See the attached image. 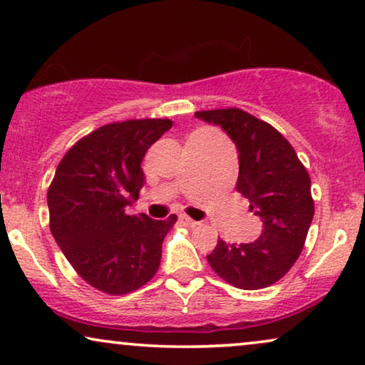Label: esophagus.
Returning <instances> with one entry per match:
<instances>
[{
	"label": "esophagus",
	"mask_w": 365,
	"mask_h": 365,
	"mask_svg": "<svg viewBox=\"0 0 365 365\" xmlns=\"http://www.w3.org/2000/svg\"><path fill=\"white\" fill-rule=\"evenodd\" d=\"M178 222H180L183 227H197L198 225V222H195V220L187 217V215H180V217H178Z\"/></svg>",
	"instance_id": "esophagus-1"
}]
</instances>
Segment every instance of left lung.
Wrapping results in <instances>:
<instances>
[{"mask_svg":"<svg viewBox=\"0 0 365 365\" xmlns=\"http://www.w3.org/2000/svg\"><path fill=\"white\" fill-rule=\"evenodd\" d=\"M220 125L238 150L236 192L263 222L253 243H218L207 259L215 273L240 289H261L279 281L299 258L314 217L309 173L291 143L273 125L241 109L195 112Z\"/></svg>","mask_w":365,"mask_h":365,"instance_id":"8db88e82","label":"left lung"}]
</instances>
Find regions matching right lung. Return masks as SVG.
Returning <instances> with one entry per match:
<instances>
[{
	"label": "right lung",
	"instance_id": "right-lung-1",
	"mask_svg": "<svg viewBox=\"0 0 365 365\" xmlns=\"http://www.w3.org/2000/svg\"><path fill=\"white\" fill-rule=\"evenodd\" d=\"M168 119L102 125L73 145L48 190L49 228L73 268L92 287L127 294L157 273L162 243L177 215L152 220L125 208L145 183L140 163Z\"/></svg>",
	"mask_w": 365,
	"mask_h": 365
}]
</instances>
